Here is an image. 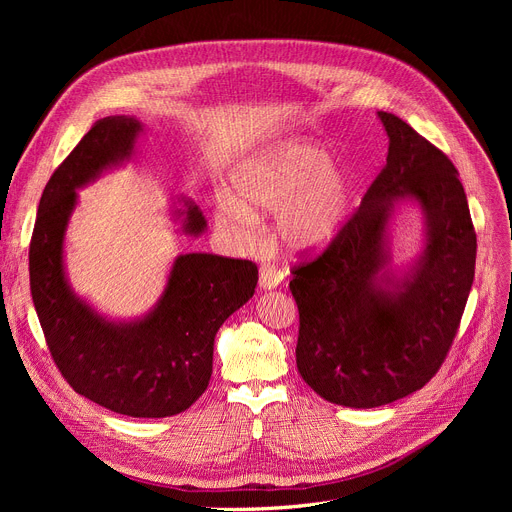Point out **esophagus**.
<instances>
[{
  "mask_svg": "<svg viewBox=\"0 0 512 512\" xmlns=\"http://www.w3.org/2000/svg\"><path fill=\"white\" fill-rule=\"evenodd\" d=\"M284 280V272H280L278 267L274 265H263L261 272H259V288L263 290H272L278 288Z\"/></svg>",
  "mask_w": 512,
  "mask_h": 512,
  "instance_id": "esophagus-1",
  "label": "esophagus"
}]
</instances>
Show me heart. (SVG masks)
<instances>
[{
    "label": "heart",
    "mask_w": 512,
    "mask_h": 512,
    "mask_svg": "<svg viewBox=\"0 0 512 512\" xmlns=\"http://www.w3.org/2000/svg\"><path fill=\"white\" fill-rule=\"evenodd\" d=\"M232 191L215 197V226L236 247H251L257 213H276V236L294 253L321 251L351 218L357 180L326 147L286 139L232 170Z\"/></svg>",
    "instance_id": "1"
}]
</instances>
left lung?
I'll use <instances>...</instances> for the list:
<instances>
[{"instance_id":"8db88e82","label":"left lung","mask_w":512,"mask_h":512,"mask_svg":"<svg viewBox=\"0 0 512 512\" xmlns=\"http://www.w3.org/2000/svg\"><path fill=\"white\" fill-rule=\"evenodd\" d=\"M388 157L359 211L317 259L292 270L299 307L297 367L328 402L388 405L434 378L459 330L475 276L477 238L452 161L405 120L378 112ZM422 211L424 245L405 271L389 267L398 204Z\"/></svg>"}]
</instances>
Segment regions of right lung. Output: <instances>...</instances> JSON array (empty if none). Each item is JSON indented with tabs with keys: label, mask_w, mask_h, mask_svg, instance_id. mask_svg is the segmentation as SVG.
I'll use <instances>...</instances> for the list:
<instances>
[{
	"label": "right lung",
	"mask_w": 512,
	"mask_h": 512,
	"mask_svg": "<svg viewBox=\"0 0 512 512\" xmlns=\"http://www.w3.org/2000/svg\"><path fill=\"white\" fill-rule=\"evenodd\" d=\"M141 134L137 118L107 116L53 172L39 201L29 274L49 353L66 382L120 415L172 417L207 390L215 334L253 297L257 265L209 253L178 255L157 303L134 319H110L78 297L64 263L78 191L130 161ZM178 203L172 218L180 232L201 236L203 211L186 197Z\"/></svg>",
	"instance_id": "add662e5"
}]
</instances>
